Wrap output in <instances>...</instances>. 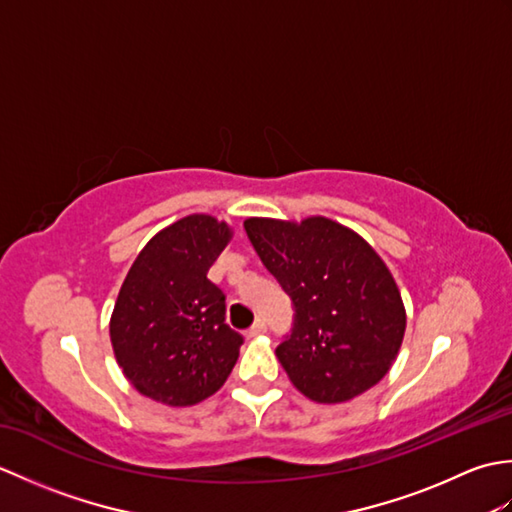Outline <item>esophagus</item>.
I'll return each mask as SVG.
<instances>
[{
	"label": "esophagus",
	"mask_w": 512,
	"mask_h": 512,
	"mask_svg": "<svg viewBox=\"0 0 512 512\" xmlns=\"http://www.w3.org/2000/svg\"><path fill=\"white\" fill-rule=\"evenodd\" d=\"M268 328H266V321L264 319H257L253 325H250V330L246 332L248 336H259V334H264Z\"/></svg>",
	"instance_id": "34e87169"
}]
</instances>
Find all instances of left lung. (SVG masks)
<instances>
[{"mask_svg":"<svg viewBox=\"0 0 512 512\" xmlns=\"http://www.w3.org/2000/svg\"><path fill=\"white\" fill-rule=\"evenodd\" d=\"M244 228L295 308L292 332L275 352L292 385L317 402H345L374 387L396 361L407 325L376 250L321 215L248 217Z\"/></svg>","mask_w":512,"mask_h":512,"instance_id":"8db88e82","label":"left lung"}]
</instances>
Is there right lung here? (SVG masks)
Here are the masks:
<instances>
[{
  "label": "right lung",
  "instance_id": "1",
  "mask_svg": "<svg viewBox=\"0 0 512 512\" xmlns=\"http://www.w3.org/2000/svg\"><path fill=\"white\" fill-rule=\"evenodd\" d=\"M231 226L193 213L162 228L140 250L118 292L110 339L140 394L189 407L233 372L242 334L226 325V297L206 277L231 242Z\"/></svg>",
  "mask_w": 512,
  "mask_h": 512
}]
</instances>
